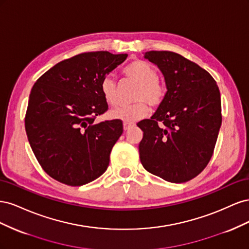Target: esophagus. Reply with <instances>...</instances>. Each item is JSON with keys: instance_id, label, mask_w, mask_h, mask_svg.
I'll list each match as a JSON object with an SVG mask.
<instances>
[{"instance_id": "34e87169", "label": "esophagus", "mask_w": 249, "mask_h": 249, "mask_svg": "<svg viewBox=\"0 0 249 249\" xmlns=\"http://www.w3.org/2000/svg\"><path fill=\"white\" fill-rule=\"evenodd\" d=\"M135 124H131V123H124V131H127L130 130L131 127H133Z\"/></svg>"}]
</instances>
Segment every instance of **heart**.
I'll return each instance as SVG.
<instances>
[{
  "label": "heart",
  "instance_id": "b5f03b06",
  "mask_svg": "<svg viewBox=\"0 0 249 249\" xmlns=\"http://www.w3.org/2000/svg\"><path fill=\"white\" fill-rule=\"evenodd\" d=\"M124 76L138 84L133 96L135 103L112 110L110 116L113 119L132 124L148 114L147 103L153 107L159 106L164 99L165 89L158 80V72L155 67L142 60H135L127 65L124 70ZM101 91L105 101L111 106H115L118 103L117 85L112 76L103 79Z\"/></svg>",
  "mask_w": 249,
  "mask_h": 249
}]
</instances>
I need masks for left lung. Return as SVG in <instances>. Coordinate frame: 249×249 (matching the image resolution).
Returning a JSON list of instances; mask_svg holds the SVG:
<instances>
[{"label": "left lung", "mask_w": 249, "mask_h": 249, "mask_svg": "<svg viewBox=\"0 0 249 249\" xmlns=\"http://www.w3.org/2000/svg\"><path fill=\"white\" fill-rule=\"evenodd\" d=\"M144 58L160 70L167 91L155 114L137 124L140 161L153 175L184 183L213 155L222 120L219 88L207 71L177 53L149 51Z\"/></svg>", "instance_id": "obj_1"}]
</instances>
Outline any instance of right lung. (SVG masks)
Here are the masks:
<instances>
[{
  "label": "right lung",
  "instance_id": "obj_1",
  "mask_svg": "<svg viewBox=\"0 0 249 249\" xmlns=\"http://www.w3.org/2000/svg\"><path fill=\"white\" fill-rule=\"evenodd\" d=\"M126 57L105 51L83 53L57 63L34 84L26 133L37 161L58 182L82 186L107 170L123 122L94 124V118L108 110L103 79Z\"/></svg>",
  "mask_w": 249,
  "mask_h": 249
}]
</instances>
